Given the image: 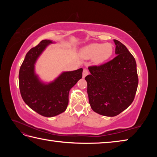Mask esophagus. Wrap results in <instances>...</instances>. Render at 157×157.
Masks as SVG:
<instances>
[{
    "label": "esophagus",
    "mask_w": 157,
    "mask_h": 157,
    "mask_svg": "<svg viewBox=\"0 0 157 157\" xmlns=\"http://www.w3.org/2000/svg\"><path fill=\"white\" fill-rule=\"evenodd\" d=\"M89 74V71H88V69H86V68H84V70H83V73H82V75H83V78H85V77H86L87 75H88Z\"/></svg>",
    "instance_id": "esophagus-1"
}]
</instances>
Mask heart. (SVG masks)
Listing matches in <instances>:
<instances>
[{"label":"heart","mask_w":157,"mask_h":157,"mask_svg":"<svg viewBox=\"0 0 157 157\" xmlns=\"http://www.w3.org/2000/svg\"><path fill=\"white\" fill-rule=\"evenodd\" d=\"M81 53L85 58H94L96 63H102L111 56L113 46L111 44H93L82 49Z\"/></svg>","instance_id":"b5f03b06"}]
</instances>
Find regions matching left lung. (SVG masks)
Segmentation results:
<instances>
[{"instance_id":"obj_1","label":"left lung","mask_w":157,"mask_h":157,"mask_svg":"<svg viewBox=\"0 0 157 157\" xmlns=\"http://www.w3.org/2000/svg\"><path fill=\"white\" fill-rule=\"evenodd\" d=\"M116 56L99 66H90L87 82L89 104L95 112L116 116L134 100L139 78L136 62L126 46L114 39Z\"/></svg>"}]
</instances>
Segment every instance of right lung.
Instances as JSON below:
<instances>
[{
    "label": "right lung",
    "mask_w": 157,
    "mask_h": 157,
    "mask_svg": "<svg viewBox=\"0 0 157 157\" xmlns=\"http://www.w3.org/2000/svg\"><path fill=\"white\" fill-rule=\"evenodd\" d=\"M52 41L42 40L31 48L21 66L18 79L23 100L29 107L45 117H53L63 112L68 104L70 89L82 78L83 69L64 72L52 83L42 84L34 74L37 58Z\"/></svg>",
    "instance_id": "1"
}]
</instances>
